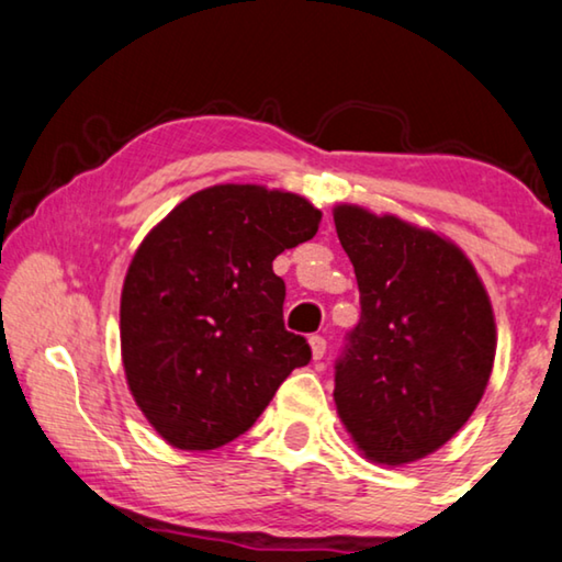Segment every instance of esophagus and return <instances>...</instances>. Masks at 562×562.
Masks as SVG:
<instances>
[{
	"instance_id": "1",
	"label": "esophagus",
	"mask_w": 562,
	"mask_h": 562,
	"mask_svg": "<svg viewBox=\"0 0 562 562\" xmlns=\"http://www.w3.org/2000/svg\"><path fill=\"white\" fill-rule=\"evenodd\" d=\"M308 345H312V355H314V360H322V357L327 355V339H324L322 335L308 337Z\"/></svg>"
}]
</instances>
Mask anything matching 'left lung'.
Listing matches in <instances>:
<instances>
[{
    "instance_id": "1",
    "label": "left lung",
    "mask_w": 562,
    "mask_h": 562,
    "mask_svg": "<svg viewBox=\"0 0 562 562\" xmlns=\"http://www.w3.org/2000/svg\"><path fill=\"white\" fill-rule=\"evenodd\" d=\"M335 225L362 308L335 362L339 418L372 461H416L482 401L497 347L490 296L441 235L355 205Z\"/></svg>"
}]
</instances>
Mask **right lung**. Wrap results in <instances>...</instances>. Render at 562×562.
<instances>
[{
	"label": "right lung",
	"instance_id": "1",
	"mask_svg": "<svg viewBox=\"0 0 562 562\" xmlns=\"http://www.w3.org/2000/svg\"><path fill=\"white\" fill-rule=\"evenodd\" d=\"M322 213L291 192L215 184L146 235L121 291V355L146 420L177 449L246 434L308 341L283 327L273 258L314 238Z\"/></svg>",
	"mask_w": 562,
	"mask_h": 562
}]
</instances>
